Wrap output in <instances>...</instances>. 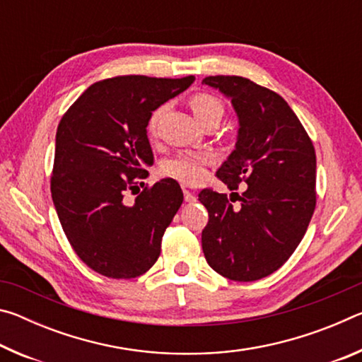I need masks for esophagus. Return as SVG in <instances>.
<instances>
[{
  "mask_svg": "<svg viewBox=\"0 0 362 362\" xmlns=\"http://www.w3.org/2000/svg\"><path fill=\"white\" fill-rule=\"evenodd\" d=\"M183 198H185V201L187 203H194L196 201V196H194V193L192 192V189H183Z\"/></svg>",
  "mask_w": 362,
  "mask_h": 362,
  "instance_id": "esophagus-1",
  "label": "esophagus"
}]
</instances>
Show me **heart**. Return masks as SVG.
<instances>
[{"mask_svg": "<svg viewBox=\"0 0 362 362\" xmlns=\"http://www.w3.org/2000/svg\"><path fill=\"white\" fill-rule=\"evenodd\" d=\"M189 108L201 124L207 121H220L223 115V103L217 95L209 93H196L189 97ZM159 116H161V110L153 112L150 118L148 129L153 134L156 131V124ZM211 158L207 155H179L163 166V173L173 177V179L180 180L188 185L198 183L204 177L206 166L209 164Z\"/></svg>", "mask_w": 362, "mask_h": 362, "instance_id": "b5f03b06", "label": "heart"}]
</instances>
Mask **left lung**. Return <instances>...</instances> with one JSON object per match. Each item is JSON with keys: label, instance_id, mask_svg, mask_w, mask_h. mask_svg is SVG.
I'll list each match as a JSON object with an SVG mask.
<instances>
[{"label": "left lung", "instance_id": "8db88e82", "mask_svg": "<svg viewBox=\"0 0 362 362\" xmlns=\"http://www.w3.org/2000/svg\"><path fill=\"white\" fill-rule=\"evenodd\" d=\"M203 84L230 97L240 118L236 150L217 177L230 189L247 185L238 194V207L223 193L201 189L199 201L209 212L203 252L223 278L262 279L284 265L313 217L315 146L279 94L243 76H207Z\"/></svg>", "mask_w": 362, "mask_h": 362}]
</instances>
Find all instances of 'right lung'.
I'll use <instances>...</instances> for the list:
<instances>
[{"label": "right lung", "mask_w": 362, "mask_h": 362, "mask_svg": "<svg viewBox=\"0 0 362 362\" xmlns=\"http://www.w3.org/2000/svg\"><path fill=\"white\" fill-rule=\"evenodd\" d=\"M194 76L126 75L89 86L59 122L51 193L70 246L102 276L148 272L183 201L174 179L146 187L153 151L151 112L185 90ZM144 187L132 205L124 194Z\"/></svg>", "instance_id": "obj_1"}]
</instances>
